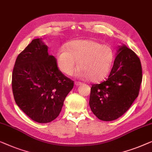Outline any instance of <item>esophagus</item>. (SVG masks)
<instances>
[{"instance_id": "obj_1", "label": "esophagus", "mask_w": 152, "mask_h": 152, "mask_svg": "<svg viewBox=\"0 0 152 152\" xmlns=\"http://www.w3.org/2000/svg\"><path fill=\"white\" fill-rule=\"evenodd\" d=\"M82 85V83L80 82H75V85L76 86H80V85Z\"/></svg>"}]
</instances>
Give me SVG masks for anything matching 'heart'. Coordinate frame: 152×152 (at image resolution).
Returning a JSON list of instances; mask_svg holds the SVG:
<instances>
[{
  "label": "heart",
  "instance_id": "heart-1",
  "mask_svg": "<svg viewBox=\"0 0 152 152\" xmlns=\"http://www.w3.org/2000/svg\"><path fill=\"white\" fill-rule=\"evenodd\" d=\"M114 60V52L110 46L93 40L72 42L58 51L56 56L58 67L67 75H72L78 67L80 78L99 81L110 72Z\"/></svg>",
  "mask_w": 152,
  "mask_h": 152
}]
</instances>
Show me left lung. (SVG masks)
<instances>
[{
    "label": "left lung",
    "mask_w": 152,
    "mask_h": 152,
    "mask_svg": "<svg viewBox=\"0 0 152 152\" xmlns=\"http://www.w3.org/2000/svg\"><path fill=\"white\" fill-rule=\"evenodd\" d=\"M142 78L139 58L125 45L118 46L108 78L91 86L89 102L91 112L101 121L118 118L138 97Z\"/></svg>",
    "instance_id": "obj_1"
}]
</instances>
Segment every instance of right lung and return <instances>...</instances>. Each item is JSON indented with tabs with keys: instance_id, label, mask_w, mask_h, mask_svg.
<instances>
[{
	"instance_id": "obj_1",
	"label": "right lung",
	"mask_w": 152,
	"mask_h": 152,
	"mask_svg": "<svg viewBox=\"0 0 152 152\" xmlns=\"http://www.w3.org/2000/svg\"><path fill=\"white\" fill-rule=\"evenodd\" d=\"M12 85L20 110L33 121L47 123L58 116L74 81L58 69L42 38H36L17 57Z\"/></svg>"
}]
</instances>
